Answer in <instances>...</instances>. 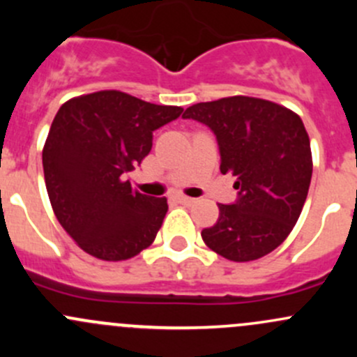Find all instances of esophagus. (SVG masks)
Returning <instances> with one entry per match:
<instances>
[{
	"label": "esophagus",
	"instance_id": "obj_1",
	"mask_svg": "<svg viewBox=\"0 0 357 357\" xmlns=\"http://www.w3.org/2000/svg\"><path fill=\"white\" fill-rule=\"evenodd\" d=\"M176 200H178L179 204H183V205H193L197 202V199H192V197H186V195L176 197Z\"/></svg>",
	"mask_w": 357,
	"mask_h": 357
}]
</instances>
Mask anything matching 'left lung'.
<instances>
[{
    "instance_id": "left-lung-1",
    "label": "left lung",
    "mask_w": 357,
    "mask_h": 357,
    "mask_svg": "<svg viewBox=\"0 0 357 357\" xmlns=\"http://www.w3.org/2000/svg\"><path fill=\"white\" fill-rule=\"evenodd\" d=\"M183 117L214 131L221 172L236 176L238 200L219 204L218 222L202 231L205 245L228 261L264 257L285 242L307 199L312 155L302 119L243 95L197 103Z\"/></svg>"
}]
</instances>
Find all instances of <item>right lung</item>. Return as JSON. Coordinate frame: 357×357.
Here are the masks:
<instances>
[{
  "mask_svg": "<svg viewBox=\"0 0 357 357\" xmlns=\"http://www.w3.org/2000/svg\"><path fill=\"white\" fill-rule=\"evenodd\" d=\"M117 89L67 100L43 146V169L53 212L86 254L126 261L150 247L167 212L124 179L152 150V132L181 115Z\"/></svg>",
  "mask_w": 357,
  "mask_h": 357,
  "instance_id": "1",
  "label": "right lung"
}]
</instances>
